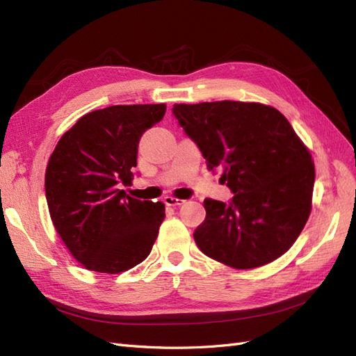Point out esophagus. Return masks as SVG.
I'll return each mask as SVG.
<instances>
[{
  "label": "esophagus",
  "mask_w": 356,
  "mask_h": 356,
  "mask_svg": "<svg viewBox=\"0 0 356 356\" xmlns=\"http://www.w3.org/2000/svg\"><path fill=\"white\" fill-rule=\"evenodd\" d=\"M163 202H165V204H168V207H181V204L186 203V200L177 199V197H170V196H166L163 199Z\"/></svg>",
  "instance_id": "34e87169"
}]
</instances>
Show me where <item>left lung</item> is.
Instances as JSON below:
<instances>
[{
	"instance_id": "1",
	"label": "left lung",
	"mask_w": 356,
	"mask_h": 356,
	"mask_svg": "<svg viewBox=\"0 0 356 356\" xmlns=\"http://www.w3.org/2000/svg\"><path fill=\"white\" fill-rule=\"evenodd\" d=\"M178 124L233 197L207 199L195 230L199 250L234 268H254L285 254L310 213L315 166L286 118L255 102L175 104Z\"/></svg>"
}]
</instances>
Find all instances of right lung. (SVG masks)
Instances as JSON below:
<instances>
[{
    "label": "right lung",
    "instance_id": "right-lung-1",
    "mask_svg": "<svg viewBox=\"0 0 356 356\" xmlns=\"http://www.w3.org/2000/svg\"><path fill=\"white\" fill-rule=\"evenodd\" d=\"M165 113V104L92 111L62 135L50 156L44 186L51 221L89 270L120 273L152 252L165 204L126 196L120 186H131L139 139Z\"/></svg>",
    "mask_w": 356,
    "mask_h": 356
}]
</instances>
